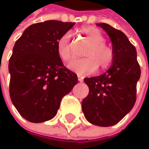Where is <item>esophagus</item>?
I'll return each instance as SVG.
<instances>
[{
    "mask_svg": "<svg viewBox=\"0 0 149 149\" xmlns=\"http://www.w3.org/2000/svg\"><path fill=\"white\" fill-rule=\"evenodd\" d=\"M77 79H78L79 82H83L84 81V77L82 76H80V75H77Z\"/></svg>",
    "mask_w": 149,
    "mask_h": 149,
    "instance_id": "34e87169",
    "label": "esophagus"
}]
</instances>
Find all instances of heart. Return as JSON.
I'll list each match as a JSON object with an SVG mask.
<instances>
[{
	"mask_svg": "<svg viewBox=\"0 0 149 149\" xmlns=\"http://www.w3.org/2000/svg\"><path fill=\"white\" fill-rule=\"evenodd\" d=\"M80 32L91 44L84 52L85 58L73 59L69 63L68 68L80 75L93 73L97 66L102 70L108 68L112 64L114 53L113 50L104 43L105 39L102 33L97 28L91 26L83 27ZM71 37V33H66L61 36L57 43L58 54L64 61H69L72 57Z\"/></svg>",
	"mask_w": 149,
	"mask_h": 149,
	"instance_id": "heart-1",
	"label": "heart"
}]
</instances>
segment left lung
<instances>
[{"instance_id":"8db88e82","label":"left lung","mask_w":149,"mask_h":149,"mask_svg":"<svg viewBox=\"0 0 149 149\" xmlns=\"http://www.w3.org/2000/svg\"><path fill=\"white\" fill-rule=\"evenodd\" d=\"M97 26L111 40L114 58L105 73L84 79L89 94L82 102V110L91 123L109 127L119 123L134 107L141 68L135 47L123 32L106 23Z\"/></svg>"}]
</instances>
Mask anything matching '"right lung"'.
I'll list each match as a JSON object with an SVG mask.
<instances>
[{"label": "right lung", "mask_w": 149, "mask_h": 149, "mask_svg": "<svg viewBox=\"0 0 149 149\" xmlns=\"http://www.w3.org/2000/svg\"><path fill=\"white\" fill-rule=\"evenodd\" d=\"M75 23L46 20L28 26L9 59V95L19 115L31 123L53 118L62 98L77 83L58 54L57 43Z\"/></svg>", "instance_id": "1"}]
</instances>
